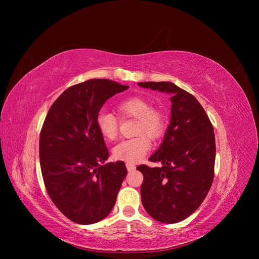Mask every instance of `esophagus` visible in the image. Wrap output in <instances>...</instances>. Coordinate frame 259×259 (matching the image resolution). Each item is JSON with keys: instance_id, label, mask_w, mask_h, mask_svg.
I'll use <instances>...</instances> for the list:
<instances>
[{"instance_id": "esophagus-1", "label": "esophagus", "mask_w": 259, "mask_h": 259, "mask_svg": "<svg viewBox=\"0 0 259 259\" xmlns=\"http://www.w3.org/2000/svg\"><path fill=\"white\" fill-rule=\"evenodd\" d=\"M126 167H127L128 171H132L135 169V166L133 164H130V162H126Z\"/></svg>"}]
</instances>
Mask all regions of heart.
<instances>
[{"label":"heart","mask_w":259,"mask_h":259,"mask_svg":"<svg viewBox=\"0 0 259 259\" xmlns=\"http://www.w3.org/2000/svg\"><path fill=\"white\" fill-rule=\"evenodd\" d=\"M116 109L121 116L137 118L134 131L135 134L140 135L118 143L112 150L113 156L118 160L138 162L151 149V141L147 137L156 140L164 131V115L142 97H132L121 101L117 104ZM97 126L106 141H113L117 137L118 120L113 113L101 111L97 116Z\"/></svg>","instance_id":"b5f03b06"}]
</instances>
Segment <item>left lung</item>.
Listing matches in <instances>:
<instances>
[{
  "label": "left lung",
  "instance_id": "1",
  "mask_svg": "<svg viewBox=\"0 0 259 259\" xmlns=\"http://www.w3.org/2000/svg\"><path fill=\"white\" fill-rule=\"evenodd\" d=\"M140 87L171 95L170 124L149 157L160 168L141 165L142 202L152 219L176 224L195 212L213 183L215 137L211 121L192 94L170 81H145Z\"/></svg>",
  "mask_w": 259,
  "mask_h": 259
}]
</instances>
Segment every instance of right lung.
I'll list each match as a JSON object with an SVG mask.
<instances>
[{"mask_svg": "<svg viewBox=\"0 0 259 259\" xmlns=\"http://www.w3.org/2000/svg\"><path fill=\"white\" fill-rule=\"evenodd\" d=\"M129 86L110 79H88L65 90L52 104L39 135V164L47 192L57 208L79 225L110 214L125 162L109 157L97 116L108 99Z\"/></svg>", "mask_w": 259, "mask_h": 259, "instance_id": "obj_1", "label": "right lung"}]
</instances>
